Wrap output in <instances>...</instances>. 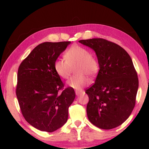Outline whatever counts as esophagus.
<instances>
[{"instance_id":"34e87169","label":"esophagus","mask_w":149,"mask_h":149,"mask_svg":"<svg viewBox=\"0 0 149 149\" xmlns=\"http://www.w3.org/2000/svg\"><path fill=\"white\" fill-rule=\"evenodd\" d=\"M82 93V91H75V95L77 96H79Z\"/></svg>"}]
</instances>
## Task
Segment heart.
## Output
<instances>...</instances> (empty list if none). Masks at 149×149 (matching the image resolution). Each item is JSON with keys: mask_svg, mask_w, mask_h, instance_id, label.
Returning a JSON list of instances; mask_svg holds the SVG:
<instances>
[{"mask_svg": "<svg viewBox=\"0 0 149 149\" xmlns=\"http://www.w3.org/2000/svg\"><path fill=\"white\" fill-rule=\"evenodd\" d=\"M64 59H57L54 62L55 72L62 79L70 77L72 69L75 74L67 81L68 86L76 90L81 89L89 84L87 76L93 77L99 70V63L89 50L79 45H74L65 52Z\"/></svg>", "mask_w": 149, "mask_h": 149, "instance_id": "b5f03b06", "label": "heart"}]
</instances>
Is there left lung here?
I'll list each match as a JSON object with an SVG mask.
<instances>
[{"instance_id": "obj_1", "label": "left lung", "mask_w": 149, "mask_h": 149, "mask_svg": "<svg viewBox=\"0 0 149 149\" xmlns=\"http://www.w3.org/2000/svg\"><path fill=\"white\" fill-rule=\"evenodd\" d=\"M79 42L95 52L100 68L94 84L85 91L88 119L100 129H113L129 118L135 104L139 80L132 60L122 47L106 39Z\"/></svg>"}]
</instances>
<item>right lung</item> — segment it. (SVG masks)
Returning a JSON list of instances; mask_svg holds the SVG:
<instances>
[{
	"label": "right lung",
	"mask_w": 149,
	"mask_h": 149,
	"mask_svg": "<svg viewBox=\"0 0 149 149\" xmlns=\"http://www.w3.org/2000/svg\"><path fill=\"white\" fill-rule=\"evenodd\" d=\"M70 41L45 42L35 48L19 65L16 96L22 115L36 129L53 132L64 125L68 108L75 97L74 89L64 84L54 68L60 54Z\"/></svg>",
	"instance_id": "obj_1"
}]
</instances>
